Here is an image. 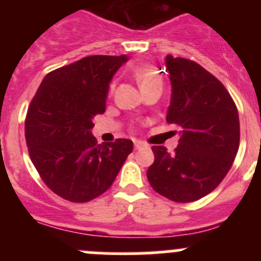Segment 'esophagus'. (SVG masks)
<instances>
[{"mask_svg": "<svg viewBox=\"0 0 261 261\" xmlns=\"http://www.w3.org/2000/svg\"><path fill=\"white\" fill-rule=\"evenodd\" d=\"M146 145L144 144V142L141 141H135V149L136 150H138V149H142V147H145Z\"/></svg>", "mask_w": 261, "mask_h": 261, "instance_id": "obj_1", "label": "esophagus"}]
</instances>
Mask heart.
Listing matches in <instances>:
<instances>
[{
	"label": "heart",
	"mask_w": 261,
	"mask_h": 261,
	"mask_svg": "<svg viewBox=\"0 0 261 261\" xmlns=\"http://www.w3.org/2000/svg\"><path fill=\"white\" fill-rule=\"evenodd\" d=\"M132 74L135 80L137 81L138 86L141 89V91H146V90L154 89V87H162V77L159 74L158 69L150 64H141V65L133 66ZM115 89H116V82L112 81L108 85L107 95L108 98L114 96Z\"/></svg>",
	"instance_id": "obj_1"
}]
</instances>
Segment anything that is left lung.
<instances>
[{
	"label": "left lung",
	"mask_w": 261,
	"mask_h": 261,
	"mask_svg": "<svg viewBox=\"0 0 261 261\" xmlns=\"http://www.w3.org/2000/svg\"><path fill=\"white\" fill-rule=\"evenodd\" d=\"M166 66L172 86L166 120L180 138L171 154L151 147L147 180L168 200L192 202L216 190L231 168L241 140L238 110L222 82L197 62L168 55Z\"/></svg>",
	"instance_id": "obj_1"
}]
</instances>
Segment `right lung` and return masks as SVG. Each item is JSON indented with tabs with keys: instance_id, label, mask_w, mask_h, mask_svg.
I'll return each mask as SVG.
<instances>
[{
	"instance_id": "right-lung-1",
	"label": "right lung",
	"mask_w": 261,
	"mask_h": 261,
	"mask_svg": "<svg viewBox=\"0 0 261 261\" xmlns=\"http://www.w3.org/2000/svg\"><path fill=\"white\" fill-rule=\"evenodd\" d=\"M128 60L87 56L44 77L27 110L24 136L32 163L52 192L71 202L96 199L112 186L133 142L96 145L93 119L105 114L112 75Z\"/></svg>"
}]
</instances>
